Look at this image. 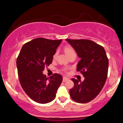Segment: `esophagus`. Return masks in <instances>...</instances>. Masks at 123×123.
<instances>
[{
	"label": "esophagus",
	"instance_id": "34e87169",
	"mask_svg": "<svg viewBox=\"0 0 123 123\" xmlns=\"http://www.w3.org/2000/svg\"><path fill=\"white\" fill-rule=\"evenodd\" d=\"M68 80V78H67V77H63V82H65V81H67Z\"/></svg>",
	"mask_w": 123,
	"mask_h": 123
}]
</instances>
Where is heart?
Returning a JSON list of instances; mask_svg holds the SVG:
<instances>
[{
	"label": "heart",
	"mask_w": 123,
	"mask_h": 123,
	"mask_svg": "<svg viewBox=\"0 0 123 123\" xmlns=\"http://www.w3.org/2000/svg\"><path fill=\"white\" fill-rule=\"evenodd\" d=\"M64 51L66 54L67 55V56H69V55L72 54L73 53H75V52H74V51L73 49V48L70 47V46H66V47H65ZM55 55H56V54H55L54 57H55Z\"/></svg>",
	"instance_id": "obj_1"
}]
</instances>
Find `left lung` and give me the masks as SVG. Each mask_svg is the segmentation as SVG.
Here are the masks:
<instances>
[{
    "mask_svg": "<svg viewBox=\"0 0 123 123\" xmlns=\"http://www.w3.org/2000/svg\"><path fill=\"white\" fill-rule=\"evenodd\" d=\"M76 51L80 61L77 71L83 74V81L72 79L74 87L69 91L74 101L85 104L90 102L101 92L108 76L109 60L102 46L86 39H66Z\"/></svg>",
    "mask_w": 123,
    "mask_h": 123,
    "instance_id": "obj_1",
    "label": "left lung"
}]
</instances>
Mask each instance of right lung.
I'll return each instance as SVG.
<instances>
[{"label": "right lung", "instance_id": "right-lung-1", "mask_svg": "<svg viewBox=\"0 0 123 123\" xmlns=\"http://www.w3.org/2000/svg\"><path fill=\"white\" fill-rule=\"evenodd\" d=\"M61 42V39H35L23 45L17 59L21 87L28 97L39 104H47L54 99L62 81L60 74L55 73L47 78L43 73L45 66L51 63Z\"/></svg>", "mask_w": 123, "mask_h": 123}]
</instances>
